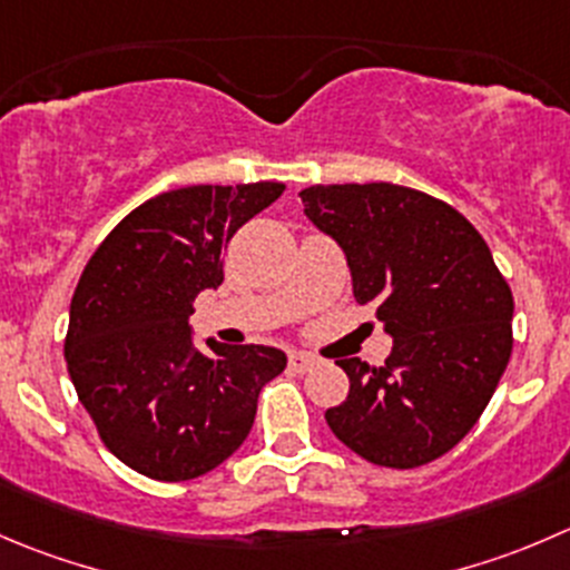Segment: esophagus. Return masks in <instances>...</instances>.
<instances>
[{"label": "esophagus", "instance_id": "obj_1", "mask_svg": "<svg viewBox=\"0 0 570 570\" xmlns=\"http://www.w3.org/2000/svg\"><path fill=\"white\" fill-rule=\"evenodd\" d=\"M320 364L317 356H312V353H289V367L295 370V373H308V370H314Z\"/></svg>", "mask_w": 570, "mask_h": 570}]
</instances>
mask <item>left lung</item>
Segmentation results:
<instances>
[{"label": "left lung", "instance_id": "1", "mask_svg": "<svg viewBox=\"0 0 570 570\" xmlns=\"http://www.w3.org/2000/svg\"><path fill=\"white\" fill-rule=\"evenodd\" d=\"M306 217L334 236L353 297L392 336L381 367L340 358L351 392L328 409L331 432L381 468L449 454L493 397L512 353V292L488 242L449 203L395 184L301 191Z\"/></svg>", "mask_w": 570, "mask_h": 570}]
</instances>
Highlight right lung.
<instances>
[{
	"label": "right lung",
	"mask_w": 570,
	"mask_h": 570,
	"mask_svg": "<svg viewBox=\"0 0 570 570\" xmlns=\"http://www.w3.org/2000/svg\"><path fill=\"white\" fill-rule=\"evenodd\" d=\"M284 184L186 186L132 208L71 295L63 353L105 449L141 476L189 482L250 434L258 392L286 356L264 345L191 347L189 314L223 284L230 236Z\"/></svg>",
	"instance_id": "obj_1"
}]
</instances>
